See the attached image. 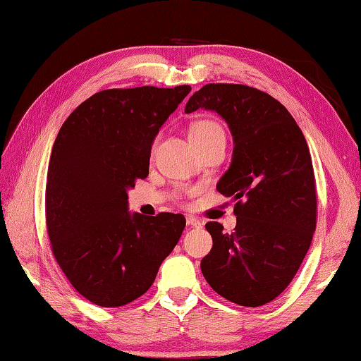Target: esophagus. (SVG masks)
I'll return each mask as SVG.
<instances>
[{"instance_id":"obj_1","label":"esophagus","mask_w":361,"mask_h":361,"mask_svg":"<svg viewBox=\"0 0 361 361\" xmlns=\"http://www.w3.org/2000/svg\"><path fill=\"white\" fill-rule=\"evenodd\" d=\"M186 224H188V227H194V228L202 227V221L195 216H186Z\"/></svg>"}]
</instances>
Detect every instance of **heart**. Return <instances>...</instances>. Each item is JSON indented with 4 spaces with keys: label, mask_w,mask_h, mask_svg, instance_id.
Segmentation results:
<instances>
[{
    "label": "heart",
    "mask_w": 361,
    "mask_h": 361,
    "mask_svg": "<svg viewBox=\"0 0 361 361\" xmlns=\"http://www.w3.org/2000/svg\"><path fill=\"white\" fill-rule=\"evenodd\" d=\"M213 130H221V126H219L216 122H213V120H197V122L190 125L189 137L202 136V134H207Z\"/></svg>",
    "instance_id": "b5f03b06"
}]
</instances>
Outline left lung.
Returning <instances> with one entry per match:
<instances>
[{
    "instance_id": "8db88e82",
    "label": "left lung",
    "mask_w": 361,
    "mask_h": 361,
    "mask_svg": "<svg viewBox=\"0 0 361 361\" xmlns=\"http://www.w3.org/2000/svg\"><path fill=\"white\" fill-rule=\"evenodd\" d=\"M216 111L228 123L233 159L217 190L233 197L236 228L204 227L213 249L202 259L209 286L230 302L261 307L285 291L316 230V181L305 136L269 94L244 84H207L185 112Z\"/></svg>"
}]
</instances>
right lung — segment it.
I'll use <instances>...</instances> for the list:
<instances>
[{
    "mask_svg": "<svg viewBox=\"0 0 361 361\" xmlns=\"http://www.w3.org/2000/svg\"><path fill=\"white\" fill-rule=\"evenodd\" d=\"M190 86L106 89L68 116L49 157L45 217L53 255L92 303L122 307L153 285L186 219L130 214L126 189L148 175L152 144Z\"/></svg>",
    "mask_w": 361,
    "mask_h": 361,
    "instance_id": "right-lung-1",
    "label": "right lung"
}]
</instances>
